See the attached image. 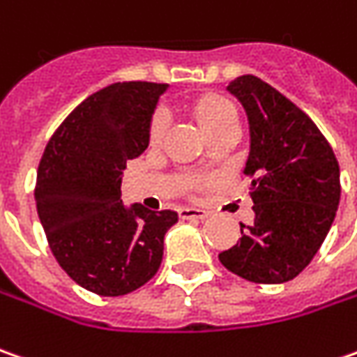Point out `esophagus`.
<instances>
[{
    "label": "esophagus",
    "mask_w": 357,
    "mask_h": 357,
    "mask_svg": "<svg viewBox=\"0 0 357 357\" xmlns=\"http://www.w3.org/2000/svg\"><path fill=\"white\" fill-rule=\"evenodd\" d=\"M179 217L181 219H207L209 211L199 209V207H181L179 209Z\"/></svg>",
    "instance_id": "obj_1"
}]
</instances>
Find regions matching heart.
Wrapping results in <instances>:
<instances>
[{"label": "heart", "instance_id": "b5f03b06", "mask_svg": "<svg viewBox=\"0 0 357 357\" xmlns=\"http://www.w3.org/2000/svg\"><path fill=\"white\" fill-rule=\"evenodd\" d=\"M195 116L199 120V124L203 130L209 134L213 130L225 126L229 122H237L239 114H237V108L235 105L223 98V96H215V94H209V96H203L197 100L195 105ZM167 130V114L164 110H155L150 120V126H148V138L152 144L164 138Z\"/></svg>", "mask_w": 357, "mask_h": 357}]
</instances>
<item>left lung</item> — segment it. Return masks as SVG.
<instances>
[{"instance_id": "8db88e82", "label": "left lung", "mask_w": 357, "mask_h": 357, "mask_svg": "<svg viewBox=\"0 0 357 357\" xmlns=\"http://www.w3.org/2000/svg\"><path fill=\"white\" fill-rule=\"evenodd\" d=\"M249 118L255 223L219 252L233 275L257 284L298 277L324 243L340 203V166L312 118L259 77L243 75L227 86Z\"/></svg>"}]
</instances>
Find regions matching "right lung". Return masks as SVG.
<instances>
[{
  "mask_svg": "<svg viewBox=\"0 0 357 357\" xmlns=\"http://www.w3.org/2000/svg\"><path fill=\"white\" fill-rule=\"evenodd\" d=\"M167 84L114 82L84 98L55 130L37 169L35 202L56 263L82 289L122 296L154 277L176 211L124 207L126 162L148 148Z\"/></svg>",
  "mask_w": 357,
  "mask_h": 357,
  "instance_id": "right-lung-1",
  "label": "right lung"
}]
</instances>
